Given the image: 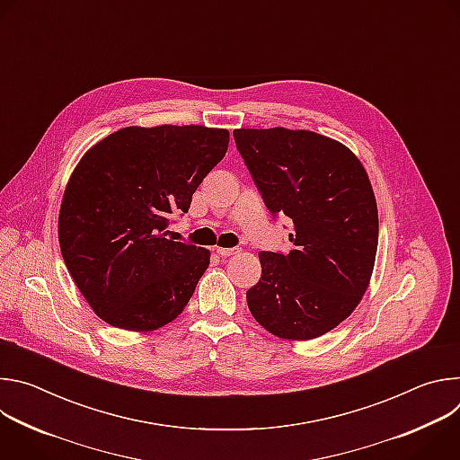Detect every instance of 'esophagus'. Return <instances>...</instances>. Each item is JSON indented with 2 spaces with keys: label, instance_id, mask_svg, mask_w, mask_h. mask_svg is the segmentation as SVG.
Returning <instances> with one entry per match:
<instances>
[{
  "label": "esophagus",
  "instance_id": "obj_1",
  "mask_svg": "<svg viewBox=\"0 0 460 460\" xmlns=\"http://www.w3.org/2000/svg\"><path fill=\"white\" fill-rule=\"evenodd\" d=\"M217 252H218L222 258H227V256L236 254V252H238V249H236V247H218V249H217Z\"/></svg>",
  "mask_w": 460,
  "mask_h": 460
}]
</instances>
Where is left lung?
Listing matches in <instances>:
<instances>
[{
  "mask_svg": "<svg viewBox=\"0 0 460 460\" xmlns=\"http://www.w3.org/2000/svg\"><path fill=\"white\" fill-rule=\"evenodd\" d=\"M233 137L271 217L293 222L289 252H258L249 311L280 339H316L351 314L373 273L378 213L369 178L348 147L311 130L236 128Z\"/></svg>",
  "mask_w": 460,
  "mask_h": 460,
  "instance_id": "8db88e82",
  "label": "left lung"
}]
</instances>
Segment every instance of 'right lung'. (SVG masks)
<instances>
[{
	"mask_svg": "<svg viewBox=\"0 0 460 460\" xmlns=\"http://www.w3.org/2000/svg\"><path fill=\"white\" fill-rule=\"evenodd\" d=\"M229 133L202 125L125 127L96 144L63 194L65 266L94 313L151 332L176 318L209 266V251L167 238L172 215L226 156Z\"/></svg>",
	"mask_w": 460,
	"mask_h": 460,
	"instance_id": "obj_1",
	"label": "right lung"
}]
</instances>
